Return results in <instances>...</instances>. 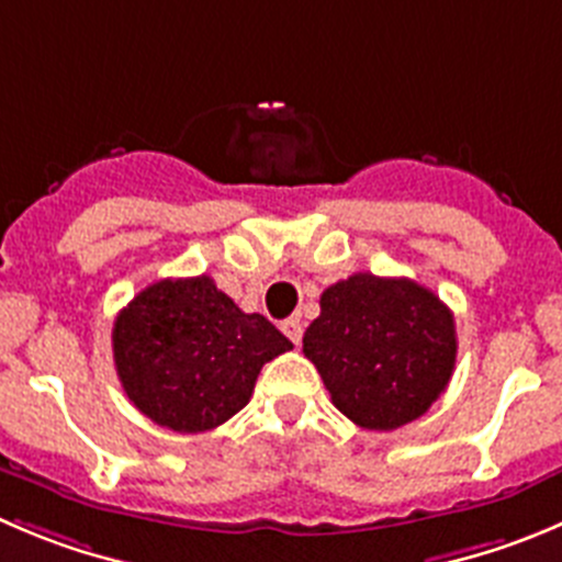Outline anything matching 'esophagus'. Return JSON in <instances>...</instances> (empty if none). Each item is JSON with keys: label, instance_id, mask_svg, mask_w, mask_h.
Instances as JSON below:
<instances>
[{"label": "esophagus", "instance_id": "esophagus-1", "mask_svg": "<svg viewBox=\"0 0 562 562\" xmlns=\"http://www.w3.org/2000/svg\"><path fill=\"white\" fill-rule=\"evenodd\" d=\"M281 330H284V334L290 336L295 345H301V339H303V323H301V319H297V317L284 319V323H281Z\"/></svg>", "mask_w": 562, "mask_h": 562}]
</instances>
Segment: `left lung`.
<instances>
[{
    "label": "left lung",
    "instance_id": "8db88e82",
    "mask_svg": "<svg viewBox=\"0 0 562 562\" xmlns=\"http://www.w3.org/2000/svg\"><path fill=\"white\" fill-rule=\"evenodd\" d=\"M303 352L347 419L394 430L419 419L450 383L456 319L411 278L356 272L323 292Z\"/></svg>",
    "mask_w": 562,
    "mask_h": 562
}]
</instances>
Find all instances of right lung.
Masks as SVG:
<instances>
[{
	"instance_id": "1",
	"label": "right lung",
	"mask_w": 562,
	"mask_h": 562,
	"mask_svg": "<svg viewBox=\"0 0 562 562\" xmlns=\"http://www.w3.org/2000/svg\"><path fill=\"white\" fill-rule=\"evenodd\" d=\"M292 350L261 314H245L210 276L162 278L112 325L126 397L176 432H204L248 405L261 367Z\"/></svg>"
}]
</instances>
